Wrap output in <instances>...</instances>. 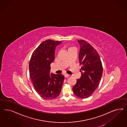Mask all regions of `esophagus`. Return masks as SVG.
I'll list each match as a JSON object with an SVG mask.
<instances>
[{"label": "esophagus", "instance_id": "obj_1", "mask_svg": "<svg viewBox=\"0 0 127 127\" xmlns=\"http://www.w3.org/2000/svg\"><path fill=\"white\" fill-rule=\"evenodd\" d=\"M69 76H70V75L69 74H64V77L65 78H68Z\"/></svg>", "mask_w": 127, "mask_h": 127}]
</instances>
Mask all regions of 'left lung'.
<instances>
[{"mask_svg": "<svg viewBox=\"0 0 127 127\" xmlns=\"http://www.w3.org/2000/svg\"><path fill=\"white\" fill-rule=\"evenodd\" d=\"M78 41L80 46L79 61L82 66L81 76L73 87V92L79 98H87L99 85L102 76V64L98 52L90 43L84 40Z\"/></svg>", "mask_w": 127, "mask_h": 127, "instance_id": "left-lung-1", "label": "left lung"}]
</instances>
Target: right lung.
I'll use <instances>...</instances> for the list:
<instances>
[{
	"mask_svg": "<svg viewBox=\"0 0 127 127\" xmlns=\"http://www.w3.org/2000/svg\"><path fill=\"white\" fill-rule=\"evenodd\" d=\"M62 41L47 40L33 52L29 64V74L33 86L42 98H57L61 91L64 77L61 74H50V64L55 59L57 46Z\"/></svg>",
	"mask_w": 127,
	"mask_h": 127,
	"instance_id": "add662e5",
	"label": "right lung"
}]
</instances>
